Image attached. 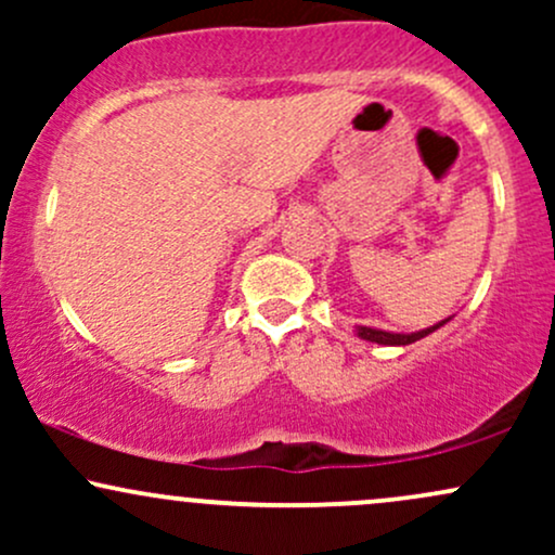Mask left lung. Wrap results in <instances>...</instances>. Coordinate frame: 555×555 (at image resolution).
<instances>
[{
	"label": "left lung",
	"instance_id": "8db88e82",
	"mask_svg": "<svg viewBox=\"0 0 555 555\" xmlns=\"http://www.w3.org/2000/svg\"><path fill=\"white\" fill-rule=\"evenodd\" d=\"M446 321L436 323V326L430 328H423V331H415V334H391V331H380V328H367V326H360L358 328V336L360 339H367V341H375V344H388V347H404V344H412L417 339H423V336L433 334L436 328H441Z\"/></svg>",
	"mask_w": 555,
	"mask_h": 555
}]
</instances>
